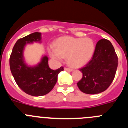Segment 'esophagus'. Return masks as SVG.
Masks as SVG:
<instances>
[{"mask_svg":"<svg viewBox=\"0 0 128 128\" xmlns=\"http://www.w3.org/2000/svg\"><path fill=\"white\" fill-rule=\"evenodd\" d=\"M65 70L68 71V72H72V71H73V69L69 68H65Z\"/></svg>","mask_w":128,"mask_h":128,"instance_id":"34e87169","label":"esophagus"}]
</instances>
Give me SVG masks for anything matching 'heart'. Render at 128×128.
Listing matches in <instances>:
<instances>
[{"label": "heart", "mask_w": 128, "mask_h": 128, "mask_svg": "<svg viewBox=\"0 0 128 128\" xmlns=\"http://www.w3.org/2000/svg\"><path fill=\"white\" fill-rule=\"evenodd\" d=\"M94 50L95 44L91 38L65 36L58 40L55 48H49V54L58 60L67 57L68 63L72 67L78 68L84 66L91 60Z\"/></svg>", "instance_id": "heart-1"}]
</instances>
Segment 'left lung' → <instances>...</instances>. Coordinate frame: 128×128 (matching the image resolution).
<instances>
[{
  "instance_id": "8db88e82",
  "label": "left lung",
  "mask_w": 128,
  "mask_h": 128,
  "mask_svg": "<svg viewBox=\"0 0 128 128\" xmlns=\"http://www.w3.org/2000/svg\"><path fill=\"white\" fill-rule=\"evenodd\" d=\"M118 58L112 43L106 39L99 40L90 62L80 69L82 78L78 86L86 94H98L108 89L115 78Z\"/></svg>"
}]
</instances>
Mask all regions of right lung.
Here are the masks:
<instances>
[{"label":"right lung","mask_w":128,"mask_h":128,"mask_svg":"<svg viewBox=\"0 0 128 128\" xmlns=\"http://www.w3.org/2000/svg\"><path fill=\"white\" fill-rule=\"evenodd\" d=\"M42 43V33L34 32L18 40L14 45L10 56V65L11 73L16 84L25 93L35 97L43 96L51 91L56 84L58 74L63 67L54 70L48 64V58L44 55L37 65L27 64L24 52L27 44Z\"/></svg>","instance_id":"1"}]
</instances>
